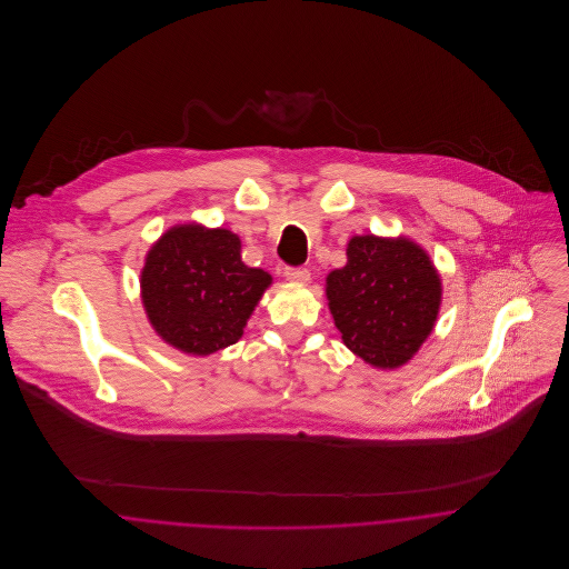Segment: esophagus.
Listing matches in <instances>:
<instances>
[{
    "label": "esophagus",
    "mask_w": 569,
    "mask_h": 569,
    "mask_svg": "<svg viewBox=\"0 0 569 569\" xmlns=\"http://www.w3.org/2000/svg\"><path fill=\"white\" fill-rule=\"evenodd\" d=\"M284 278L291 282H309L311 280V271L307 267H287L284 269Z\"/></svg>",
    "instance_id": "1"
}]
</instances>
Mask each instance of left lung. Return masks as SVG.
Listing matches in <instances>:
<instances>
[{
  "label": "left lung",
  "instance_id": "8db88e82",
  "mask_svg": "<svg viewBox=\"0 0 569 569\" xmlns=\"http://www.w3.org/2000/svg\"><path fill=\"white\" fill-rule=\"evenodd\" d=\"M348 262L326 278V296L343 343L377 368H399L431 332L440 278L407 239L355 237Z\"/></svg>",
  "mask_w": 569,
  "mask_h": 569
}]
</instances>
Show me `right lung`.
Here are the masks:
<instances>
[{
	"mask_svg": "<svg viewBox=\"0 0 569 569\" xmlns=\"http://www.w3.org/2000/svg\"><path fill=\"white\" fill-rule=\"evenodd\" d=\"M142 302L153 328L188 355L237 343L271 276L247 267L230 230L179 226L151 247Z\"/></svg>",
	"mask_w": 569,
	"mask_h": 569,
	"instance_id": "right-lung-1",
	"label": "right lung"
}]
</instances>
